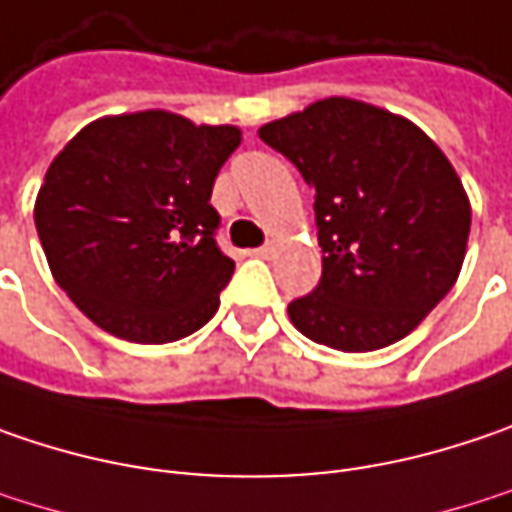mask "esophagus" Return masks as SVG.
I'll return each mask as SVG.
<instances>
[{"label": "esophagus", "instance_id": "34e87169", "mask_svg": "<svg viewBox=\"0 0 512 512\" xmlns=\"http://www.w3.org/2000/svg\"><path fill=\"white\" fill-rule=\"evenodd\" d=\"M252 255H257V257H272V255H275V246L269 243V246H260V249H252Z\"/></svg>", "mask_w": 512, "mask_h": 512}]
</instances>
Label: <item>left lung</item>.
<instances>
[{"label": "left lung", "instance_id": "left-lung-1", "mask_svg": "<svg viewBox=\"0 0 512 512\" xmlns=\"http://www.w3.org/2000/svg\"><path fill=\"white\" fill-rule=\"evenodd\" d=\"M257 136L316 194L321 281L289 321L345 353L406 339L464 266L472 208L452 162L408 118L353 98L316 101Z\"/></svg>", "mask_w": 512, "mask_h": 512}]
</instances>
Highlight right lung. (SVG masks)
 <instances>
[{
	"mask_svg": "<svg viewBox=\"0 0 512 512\" xmlns=\"http://www.w3.org/2000/svg\"><path fill=\"white\" fill-rule=\"evenodd\" d=\"M237 144L231 124L144 109L86 124L54 156L34 223L54 281L83 316L138 345L211 321L234 272L214 240L211 188Z\"/></svg>",
	"mask_w": 512,
	"mask_h": 512,
	"instance_id": "1",
	"label": "right lung"
}]
</instances>
